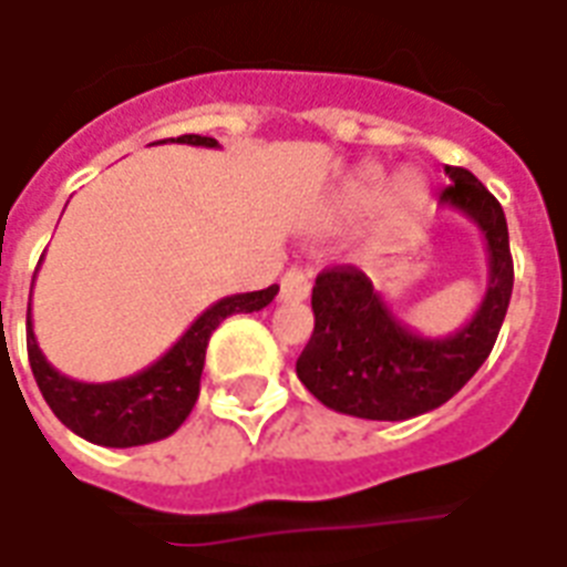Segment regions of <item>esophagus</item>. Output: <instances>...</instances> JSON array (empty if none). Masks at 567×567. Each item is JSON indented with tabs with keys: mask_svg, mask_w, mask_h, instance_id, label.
Returning <instances> with one entry per match:
<instances>
[{
	"mask_svg": "<svg viewBox=\"0 0 567 567\" xmlns=\"http://www.w3.org/2000/svg\"><path fill=\"white\" fill-rule=\"evenodd\" d=\"M309 297V276L303 270H291L282 276V288H279V300L291 303V300H307Z\"/></svg>",
	"mask_w": 567,
	"mask_h": 567,
	"instance_id": "34e87169",
	"label": "esophagus"
}]
</instances>
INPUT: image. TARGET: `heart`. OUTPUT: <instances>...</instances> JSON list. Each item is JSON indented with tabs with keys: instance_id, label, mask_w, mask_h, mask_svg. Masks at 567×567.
<instances>
[{
	"instance_id": "1",
	"label": "heart",
	"mask_w": 567,
	"mask_h": 567,
	"mask_svg": "<svg viewBox=\"0 0 567 567\" xmlns=\"http://www.w3.org/2000/svg\"><path fill=\"white\" fill-rule=\"evenodd\" d=\"M425 197V182L419 178L416 173H398L385 187V197H382V175L368 173L361 182H355V187L349 190L346 197V209L349 212H370L377 206H385V212L398 218V215H406L413 212Z\"/></svg>"
}]
</instances>
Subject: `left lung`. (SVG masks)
I'll return each instance as SVG.
<instances>
[{"mask_svg": "<svg viewBox=\"0 0 567 567\" xmlns=\"http://www.w3.org/2000/svg\"><path fill=\"white\" fill-rule=\"evenodd\" d=\"M450 187L440 206L462 212L486 243L483 303L446 337L416 333L358 267L319 272L312 288L316 328L297 358V377L321 404L373 422H404L446 404L492 352L511 307L513 258L507 218L483 182L446 166Z\"/></svg>", "mask_w": 567, "mask_h": 567, "instance_id": "obj_1", "label": "left lung"}]
</instances>
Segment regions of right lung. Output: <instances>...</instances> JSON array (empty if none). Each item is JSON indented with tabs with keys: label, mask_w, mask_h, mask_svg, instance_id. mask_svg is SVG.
Wrapping results in <instances>:
<instances>
[{
	"label": "right lung",
	"mask_w": 567,
	"mask_h": 567,
	"mask_svg": "<svg viewBox=\"0 0 567 567\" xmlns=\"http://www.w3.org/2000/svg\"><path fill=\"white\" fill-rule=\"evenodd\" d=\"M173 142L218 148V142L212 136H194V133ZM276 295H279V285H270L264 291H248V295L221 297L206 312H199L194 324L154 364L115 382H79L60 373L35 343L32 312H27V352H30L32 377L39 382V392L48 406L54 410V416L79 437L91 440L96 446H115V450L154 443L178 431L197 404L199 377L206 364V346H209L212 331L227 316L258 312Z\"/></svg>",
	"instance_id": "right-lung-1"
}]
</instances>
